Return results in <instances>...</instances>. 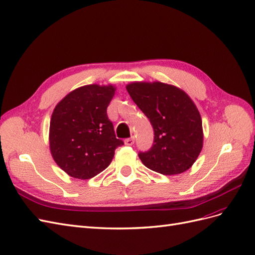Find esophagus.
Wrapping results in <instances>:
<instances>
[{"label": "esophagus", "mask_w": 255, "mask_h": 255, "mask_svg": "<svg viewBox=\"0 0 255 255\" xmlns=\"http://www.w3.org/2000/svg\"><path fill=\"white\" fill-rule=\"evenodd\" d=\"M134 143V137H128V139H125V144L130 146V145H132Z\"/></svg>", "instance_id": "esophagus-1"}]
</instances>
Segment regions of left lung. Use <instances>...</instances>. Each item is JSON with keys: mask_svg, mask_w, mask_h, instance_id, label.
<instances>
[{"mask_svg": "<svg viewBox=\"0 0 255 255\" xmlns=\"http://www.w3.org/2000/svg\"><path fill=\"white\" fill-rule=\"evenodd\" d=\"M126 89L154 129L152 146L139 152L143 164L163 175H176L191 168L203 147V128L190 97L178 87L161 82H134Z\"/></svg>", "mask_w": 255, "mask_h": 255, "instance_id": "1", "label": "left lung"}]
</instances>
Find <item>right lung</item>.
I'll list each match as a JSON object with an SVG mask.
<instances>
[{
    "instance_id": "1",
    "label": "right lung",
    "mask_w": 255,
    "mask_h": 255,
    "mask_svg": "<svg viewBox=\"0 0 255 255\" xmlns=\"http://www.w3.org/2000/svg\"><path fill=\"white\" fill-rule=\"evenodd\" d=\"M114 93L113 85H85L56 105L50 122V150L56 164L71 177L96 176L124 145L116 139L107 114Z\"/></svg>"
}]
</instances>
